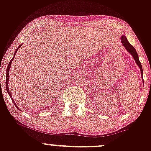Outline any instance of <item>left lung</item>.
<instances>
[{"mask_svg":"<svg viewBox=\"0 0 151 151\" xmlns=\"http://www.w3.org/2000/svg\"><path fill=\"white\" fill-rule=\"evenodd\" d=\"M121 42H122V45H124V47H125V49H126V50L129 52L130 54L132 55L133 58H134V61H135L136 64L138 66L139 69H140L141 78H142V80H143V77H142V73H143V71H142V65H141L140 62H139L138 55H137V51H136L135 48H134V47L129 43V41L127 40V39L126 36L125 35H122L121 37Z\"/></svg>","mask_w":151,"mask_h":151,"instance_id":"8db88e82","label":"left lung"}]
</instances>
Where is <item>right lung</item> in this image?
<instances>
[{
	"mask_svg": "<svg viewBox=\"0 0 151 151\" xmlns=\"http://www.w3.org/2000/svg\"><path fill=\"white\" fill-rule=\"evenodd\" d=\"M22 45H20L18 47H17V50H15V53H14V57H13V58L12 60H11L10 61H9V65H8V67H7V70H6V90H7V93H8V94L9 95V96L11 97V99H12V101H13V103H14V104L15 105V106L17 108V109H19H19L18 107H17V105L16 104V103L14 102V98H12V95H11V93H10V92H9V71H10V70H9V69H10V68H11V66H12V62H13V60L14 59V57H15V55H16V53H17V50H19V48L20 47L22 46Z\"/></svg>",
	"mask_w": 151,
	"mask_h": 151,
	"instance_id": "right-lung-1",
	"label": "right lung"
}]
</instances>
